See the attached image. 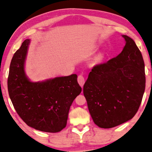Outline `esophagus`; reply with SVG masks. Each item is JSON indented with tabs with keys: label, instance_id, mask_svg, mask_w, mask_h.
<instances>
[{
	"label": "esophagus",
	"instance_id": "obj_1",
	"mask_svg": "<svg viewBox=\"0 0 152 152\" xmlns=\"http://www.w3.org/2000/svg\"><path fill=\"white\" fill-rule=\"evenodd\" d=\"M78 82L81 87L83 86L84 83H85V78H84L83 75H79V76H78Z\"/></svg>",
	"mask_w": 152,
	"mask_h": 152
}]
</instances>
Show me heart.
<instances>
[{
    "label": "heart",
    "instance_id": "obj_1",
    "mask_svg": "<svg viewBox=\"0 0 152 152\" xmlns=\"http://www.w3.org/2000/svg\"><path fill=\"white\" fill-rule=\"evenodd\" d=\"M99 58H101V56H99Z\"/></svg>",
    "mask_w": 152,
    "mask_h": 152
}]
</instances>
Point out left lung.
Instances as JSON below:
<instances>
[{
  "instance_id": "left-lung-1",
  "label": "left lung",
  "mask_w": 152,
  "mask_h": 152,
  "mask_svg": "<svg viewBox=\"0 0 152 152\" xmlns=\"http://www.w3.org/2000/svg\"><path fill=\"white\" fill-rule=\"evenodd\" d=\"M126 45L118 56L95 65L83 86L92 118L111 128L133 118L145 90V62L135 41L123 35Z\"/></svg>"
}]
</instances>
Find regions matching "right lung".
<instances>
[{
  "label": "right lung",
  "instance_id": "add662e5",
  "mask_svg": "<svg viewBox=\"0 0 152 152\" xmlns=\"http://www.w3.org/2000/svg\"><path fill=\"white\" fill-rule=\"evenodd\" d=\"M29 43V39L25 40L11 61L7 78L10 98L28 126L43 132H59L66 127L73 101L81 93L77 75L31 82L24 72Z\"/></svg>",
  "mask_w": 152,
  "mask_h": 152
}]
</instances>
